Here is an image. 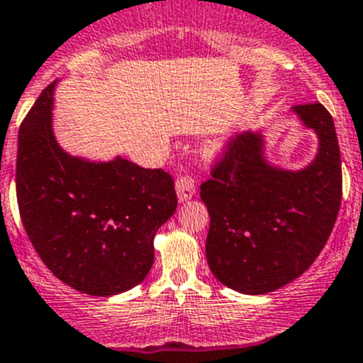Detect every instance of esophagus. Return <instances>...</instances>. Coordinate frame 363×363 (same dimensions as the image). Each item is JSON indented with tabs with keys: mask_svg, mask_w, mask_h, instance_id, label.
<instances>
[{
	"mask_svg": "<svg viewBox=\"0 0 363 363\" xmlns=\"http://www.w3.org/2000/svg\"><path fill=\"white\" fill-rule=\"evenodd\" d=\"M175 191H177L179 202H186L195 195V184L191 179L181 177L175 182Z\"/></svg>",
	"mask_w": 363,
	"mask_h": 363,
	"instance_id": "1",
	"label": "esophagus"
}]
</instances>
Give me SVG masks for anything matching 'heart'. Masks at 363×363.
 <instances>
[{
	"instance_id": "1",
	"label": "heart",
	"mask_w": 363,
	"mask_h": 363,
	"mask_svg": "<svg viewBox=\"0 0 363 363\" xmlns=\"http://www.w3.org/2000/svg\"><path fill=\"white\" fill-rule=\"evenodd\" d=\"M222 152V145L220 143H210V145L204 146V155L208 159H215L218 157Z\"/></svg>"
}]
</instances>
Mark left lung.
I'll use <instances>...</instances> for the list:
<instances>
[{"label": "left lung", "mask_w": 363, "mask_h": 363, "mask_svg": "<svg viewBox=\"0 0 363 363\" xmlns=\"http://www.w3.org/2000/svg\"><path fill=\"white\" fill-rule=\"evenodd\" d=\"M291 112L318 139L308 166L271 162L266 130H247L201 186L210 213L206 259L215 279L244 295L298 279L328 242L342 201V162L333 117L320 103Z\"/></svg>", "instance_id": "obj_1"}]
</instances>
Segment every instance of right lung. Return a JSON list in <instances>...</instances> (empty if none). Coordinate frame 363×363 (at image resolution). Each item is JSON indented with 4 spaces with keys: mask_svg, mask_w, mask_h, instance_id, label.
<instances>
[{
    "mask_svg": "<svg viewBox=\"0 0 363 363\" xmlns=\"http://www.w3.org/2000/svg\"><path fill=\"white\" fill-rule=\"evenodd\" d=\"M45 88L18 135L16 191L32 246L61 282L92 296L139 286L153 266V238L175 213L174 179L116 155H72L54 132Z\"/></svg>",
    "mask_w": 363,
    "mask_h": 363,
    "instance_id": "right-lung-1",
    "label": "right lung"
}]
</instances>
